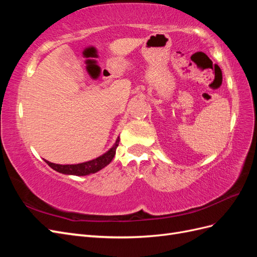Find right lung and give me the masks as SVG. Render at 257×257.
Instances as JSON below:
<instances>
[{
    "label": "right lung",
    "mask_w": 257,
    "mask_h": 257,
    "mask_svg": "<svg viewBox=\"0 0 257 257\" xmlns=\"http://www.w3.org/2000/svg\"><path fill=\"white\" fill-rule=\"evenodd\" d=\"M120 138L118 137L115 144L109 151H107L102 157H98L95 160H92L85 163H80V164L76 165H60V164H54V163L46 161L47 164L54 170L61 173V174H66V175H76V176H87L90 174H94L98 170L107 166L109 163L112 161L116 148L119 146Z\"/></svg>",
    "instance_id": "right-lung-1"
}]
</instances>
